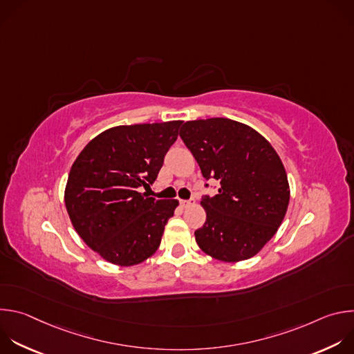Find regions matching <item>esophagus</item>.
<instances>
[{
	"label": "esophagus",
	"mask_w": 354,
	"mask_h": 354,
	"mask_svg": "<svg viewBox=\"0 0 354 354\" xmlns=\"http://www.w3.org/2000/svg\"><path fill=\"white\" fill-rule=\"evenodd\" d=\"M193 203H194L193 200H180V206H182L183 209H186V207H190Z\"/></svg>",
	"instance_id": "34e87169"
}]
</instances>
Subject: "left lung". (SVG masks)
<instances>
[{
  "mask_svg": "<svg viewBox=\"0 0 354 354\" xmlns=\"http://www.w3.org/2000/svg\"><path fill=\"white\" fill-rule=\"evenodd\" d=\"M180 138L206 179L221 187L200 205L206 223L194 231L205 254L221 262L255 257L284 220L290 186L272 144L252 127L225 118L186 122Z\"/></svg>",
  "mask_w": 354,
  "mask_h": 354,
  "instance_id": "1",
  "label": "left lung"
}]
</instances>
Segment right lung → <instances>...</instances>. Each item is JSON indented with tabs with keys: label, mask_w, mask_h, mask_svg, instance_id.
<instances>
[{
	"label": "right lung",
	"mask_w": 354,
	"mask_h": 354,
	"mask_svg": "<svg viewBox=\"0 0 354 354\" xmlns=\"http://www.w3.org/2000/svg\"><path fill=\"white\" fill-rule=\"evenodd\" d=\"M182 120L116 126L92 138L68 174L71 224L99 257L134 266L156 254L179 201L140 193L153 185Z\"/></svg>",
	"instance_id": "1"
}]
</instances>
